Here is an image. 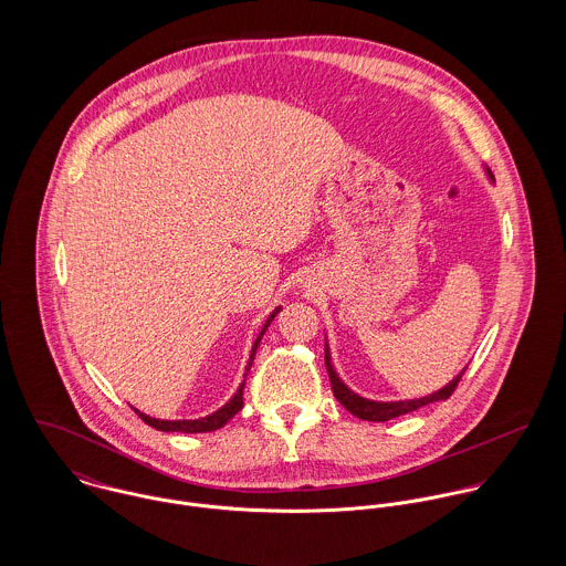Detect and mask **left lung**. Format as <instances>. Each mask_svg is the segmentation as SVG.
<instances>
[{
  "instance_id": "8db88e82",
  "label": "left lung",
  "mask_w": 566,
  "mask_h": 566,
  "mask_svg": "<svg viewBox=\"0 0 566 566\" xmlns=\"http://www.w3.org/2000/svg\"><path fill=\"white\" fill-rule=\"evenodd\" d=\"M324 364H326V373H328V379H331V388H333L335 399L344 405L353 416H357V418H361V420H370V422H386V420H392V418H397V416L409 413V411H413V409H420L422 405L447 401V399L455 392V388H458V384H460V379H462V375H464V370H467V368H464L449 386H444L442 390H438V392H433V395H429V397L411 399V401L381 403V401H368V399L355 395L353 390H348V388L339 381V377L335 375V370H333V366H331L328 348L324 350Z\"/></svg>"
}]
</instances>
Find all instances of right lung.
<instances>
[{"label": "right lung", "mask_w": 566, "mask_h": 566, "mask_svg": "<svg viewBox=\"0 0 566 566\" xmlns=\"http://www.w3.org/2000/svg\"><path fill=\"white\" fill-rule=\"evenodd\" d=\"M281 312V307H276L272 314H270V318L265 321L263 324V328H261V333H259V337L254 339V344H252V353H250V361H248V368H250V364H252V359H254V353H256V346H259V342H261V337H263V333H265V328L270 326V323L274 321V316ZM243 407V384L240 386V390L235 392V397L229 401V403L224 405V407H220L218 411H213V413H209V416H205V418H198V420H159V418H150V416H146V413H142V411H137L139 413V418L146 422V424H150V427H155V429H159V431H182V433H205V431H216V429H220V427H224L240 409Z\"/></svg>", "instance_id": "add662e5"}]
</instances>
